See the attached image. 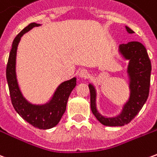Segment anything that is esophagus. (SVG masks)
I'll use <instances>...</instances> for the list:
<instances>
[{"mask_svg": "<svg viewBox=\"0 0 157 157\" xmlns=\"http://www.w3.org/2000/svg\"><path fill=\"white\" fill-rule=\"evenodd\" d=\"M79 76L82 77V78H87L89 76L88 71L86 70V69H82V70H81L80 72H79Z\"/></svg>", "mask_w": 157, "mask_h": 157, "instance_id": "esophagus-1", "label": "esophagus"}]
</instances>
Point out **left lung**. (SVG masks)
Here are the masks:
<instances>
[{
  "label": "left lung",
  "instance_id": "1",
  "mask_svg": "<svg viewBox=\"0 0 157 157\" xmlns=\"http://www.w3.org/2000/svg\"><path fill=\"white\" fill-rule=\"evenodd\" d=\"M128 33L134 31L126 26ZM119 51L125 59H129L128 72L130 77V98L124 107V110L116 118H105L96 109L95 89L89 85L91 95V109L97 119L106 126H123L128 124L138 114L148 98L151 84V63L146 48L141 43L136 41L128 42L119 46Z\"/></svg>",
  "mask_w": 157,
  "mask_h": 157
}]
</instances>
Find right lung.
I'll use <instances>...</instances> for the list:
<instances>
[{
    "mask_svg": "<svg viewBox=\"0 0 157 157\" xmlns=\"http://www.w3.org/2000/svg\"><path fill=\"white\" fill-rule=\"evenodd\" d=\"M37 26H39V24L35 22L29 24L16 36L13 40L6 65V80L8 83L12 103L17 113L33 127L40 129H47L53 128L57 124L65 112L69 96L76 85V79L74 77L70 81L63 82L55 92L51 102L45 105H32L22 97L16 78L15 64L17 48L23 33Z\"/></svg>",
    "mask_w": 157,
    "mask_h": 157,
    "instance_id": "right-lung-1",
    "label": "right lung"
}]
</instances>
